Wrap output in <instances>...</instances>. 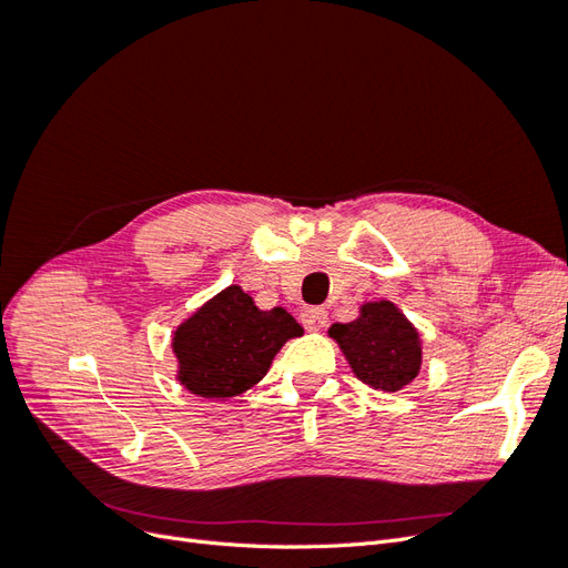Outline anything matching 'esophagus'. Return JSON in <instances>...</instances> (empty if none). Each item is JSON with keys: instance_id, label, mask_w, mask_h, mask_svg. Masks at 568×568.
<instances>
[{"instance_id": "1", "label": "esophagus", "mask_w": 568, "mask_h": 568, "mask_svg": "<svg viewBox=\"0 0 568 568\" xmlns=\"http://www.w3.org/2000/svg\"><path fill=\"white\" fill-rule=\"evenodd\" d=\"M326 313L322 311V307H305V311L301 313V322L307 332H315V329H322V326L326 324Z\"/></svg>"}]
</instances>
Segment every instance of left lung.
<instances>
[{
	"instance_id": "obj_1",
	"label": "left lung",
	"mask_w": 568,
	"mask_h": 568,
	"mask_svg": "<svg viewBox=\"0 0 568 568\" xmlns=\"http://www.w3.org/2000/svg\"><path fill=\"white\" fill-rule=\"evenodd\" d=\"M329 336L341 346L357 379L372 388L400 390L419 374V332L390 301L365 303L357 320L332 324Z\"/></svg>"
}]
</instances>
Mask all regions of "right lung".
Here are the masks:
<instances>
[{
	"instance_id": "add662e5",
	"label": "right lung",
	"mask_w": 568,
	"mask_h": 568,
	"mask_svg": "<svg viewBox=\"0 0 568 568\" xmlns=\"http://www.w3.org/2000/svg\"><path fill=\"white\" fill-rule=\"evenodd\" d=\"M301 334L284 307L261 311L242 286H227L178 326V379L201 398H232L261 382L284 343Z\"/></svg>"
}]
</instances>
